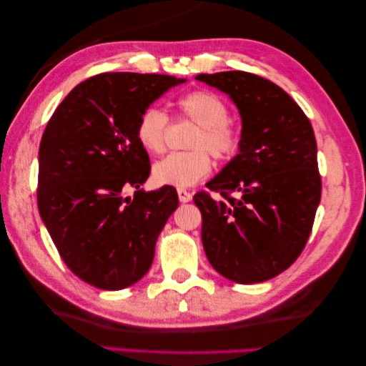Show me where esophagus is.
Wrapping results in <instances>:
<instances>
[{
    "label": "esophagus",
    "instance_id": "34e87169",
    "mask_svg": "<svg viewBox=\"0 0 366 366\" xmlns=\"http://www.w3.org/2000/svg\"><path fill=\"white\" fill-rule=\"evenodd\" d=\"M177 197L181 203H189V201H192V198H193L192 193L185 189H177Z\"/></svg>",
    "mask_w": 366,
    "mask_h": 366
}]
</instances>
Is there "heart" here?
<instances>
[{
    "label": "heart",
    "instance_id": "b5f03b06",
    "mask_svg": "<svg viewBox=\"0 0 366 366\" xmlns=\"http://www.w3.org/2000/svg\"><path fill=\"white\" fill-rule=\"evenodd\" d=\"M179 116L197 124L187 152H173L152 168L154 181L160 185L190 187L211 173L212 160L207 150L219 160H229L239 152L240 132L228 119V105L212 91L198 89L177 99ZM168 116L157 107H149L137 122V139L144 151H165Z\"/></svg>",
    "mask_w": 366,
    "mask_h": 366
}]
</instances>
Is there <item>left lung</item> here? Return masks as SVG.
<instances>
[{
  "label": "left lung",
  "instance_id": "1",
  "mask_svg": "<svg viewBox=\"0 0 366 366\" xmlns=\"http://www.w3.org/2000/svg\"><path fill=\"white\" fill-rule=\"evenodd\" d=\"M224 92L242 121L239 154L193 198L203 215L201 239L211 266L240 285L277 277L299 258L321 201L317 147L302 108L262 76L199 74Z\"/></svg>",
  "mask_w": 366,
  "mask_h": 366
}]
</instances>
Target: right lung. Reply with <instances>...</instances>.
Instances as JSON below:
<instances>
[{"label":"right lung","mask_w":366,"mask_h":366,"mask_svg":"<svg viewBox=\"0 0 366 366\" xmlns=\"http://www.w3.org/2000/svg\"><path fill=\"white\" fill-rule=\"evenodd\" d=\"M187 81L171 75L91 76L53 113L39 147V214L61 258L99 290L119 291L149 270L155 244L179 204L176 189L144 192L147 152L139 116ZM136 190L134 197L125 192Z\"/></svg>","instance_id":"add662e5"}]
</instances>
